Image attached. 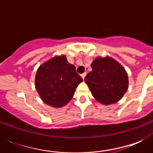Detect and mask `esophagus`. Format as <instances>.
Returning <instances> with one entry per match:
<instances>
[{"mask_svg": "<svg viewBox=\"0 0 153 153\" xmlns=\"http://www.w3.org/2000/svg\"><path fill=\"white\" fill-rule=\"evenodd\" d=\"M86 73H82V74H81V77L82 78V79H84V78H85V76H86Z\"/></svg>", "mask_w": 153, "mask_h": 153, "instance_id": "34e87169", "label": "esophagus"}]
</instances>
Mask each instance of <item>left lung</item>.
Instances as JSON below:
<instances>
[{
  "label": "left lung",
  "mask_w": 153,
  "mask_h": 153,
  "mask_svg": "<svg viewBox=\"0 0 153 153\" xmlns=\"http://www.w3.org/2000/svg\"><path fill=\"white\" fill-rule=\"evenodd\" d=\"M84 80L96 101L108 105L121 100L128 87L125 67L109 56L95 58Z\"/></svg>",
  "instance_id": "left-lung-1"
}]
</instances>
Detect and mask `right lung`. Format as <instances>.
<instances>
[{"label": "right lung", "instance_id": "add662e5", "mask_svg": "<svg viewBox=\"0 0 153 153\" xmlns=\"http://www.w3.org/2000/svg\"><path fill=\"white\" fill-rule=\"evenodd\" d=\"M82 82L75 67L64 55H55L43 62L35 77V86L41 100L54 108L66 105Z\"/></svg>", "mask_w": 153, "mask_h": 153}]
</instances>
